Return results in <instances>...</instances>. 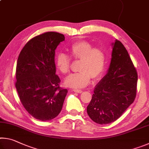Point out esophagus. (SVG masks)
<instances>
[{"instance_id": "obj_1", "label": "esophagus", "mask_w": 149, "mask_h": 149, "mask_svg": "<svg viewBox=\"0 0 149 149\" xmlns=\"http://www.w3.org/2000/svg\"><path fill=\"white\" fill-rule=\"evenodd\" d=\"M74 91L75 92V93H82L83 91H82V90H81V89H74Z\"/></svg>"}]
</instances>
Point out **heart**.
Listing matches in <instances>:
<instances>
[{
  "mask_svg": "<svg viewBox=\"0 0 149 149\" xmlns=\"http://www.w3.org/2000/svg\"><path fill=\"white\" fill-rule=\"evenodd\" d=\"M70 57L75 60H80L79 72L72 74L65 79V85L74 88H82L89 84L91 78L98 79L104 74L107 65V52L102 47H94L86 41L73 43L69 48ZM56 65L58 70L65 74L71 66V59L63 52L56 56Z\"/></svg>",
  "mask_w": 149,
  "mask_h": 149,
  "instance_id": "obj_1",
  "label": "heart"
}]
</instances>
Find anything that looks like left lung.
Here are the masks:
<instances>
[{"mask_svg":"<svg viewBox=\"0 0 149 149\" xmlns=\"http://www.w3.org/2000/svg\"><path fill=\"white\" fill-rule=\"evenodd\" d=\"M112 45L107 74L96 85L87 108L91 119L99 124L118 119L134 101L137 93V73L127 50L118 40Z\"/></svg>","mask_w":149,"mask_h":149,"instance_id":"8db88e82","label":"left lung"}]
</instances>
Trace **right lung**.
Returning <instances> with one entry per match:
<instances>
[{"label": "right lung", "instance_id": "add662e5", "mask_svg": "<svg viewBox=\"0 0 149 149\" xmlns=\"http://www.w3.org/2000/svg\"><path fill=\"white\" fill-rule=\"evenodd\" d=\"M64 39L57 32L37 35L27 42L17 58L15 85L22 105L37 120L53 119L62 108L68 90L60 87L54 55Z\"/></svg>", "mask_w": 149, "mask_h": 149}]
</instances>
